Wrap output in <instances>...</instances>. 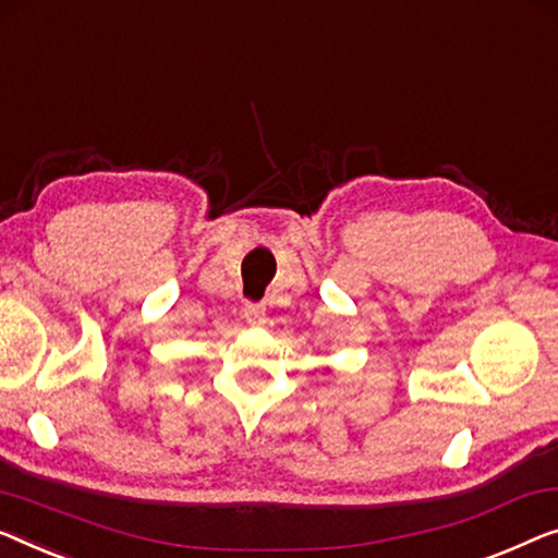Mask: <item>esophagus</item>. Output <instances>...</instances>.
Returning a JSON list of instances; mask_svg holds the SVG:
<instances>
[{"label": "esophagus", "mask_w": 558, "mask_h": 558, "mask_svg": "<svg viewBox=\"0 0 558 558\" xmlns=\"http://www.w3.org/2000/svg\"><path fill=\"white\" fill-rule=\"evenodd\" d=\"M244 319L252 327H262L266 322V306L264 304H246L244 306Z\"/></svg>", "instance_id": "obj_1"}]
</instances>
